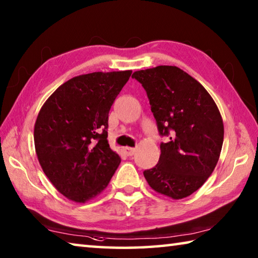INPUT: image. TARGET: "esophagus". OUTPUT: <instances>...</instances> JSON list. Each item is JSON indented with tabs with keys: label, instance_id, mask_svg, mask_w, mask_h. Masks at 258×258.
Here are the masks:
<instances>
[{
	"label": "esophagus",
	"instance_id": "34e87169",
	"mask_svg": "<svg viewBox=\"0 0 258 258\" xmlns=\"http://www.w3.org/2000/svg\"><path fill=\"white\" fill-rule=\"evenodd\" d=\"M124 154L127 156H133L135 154V148H131V147H124L123 148Z\"/></svg>",
	"mask_w": 258,
	"mask_h": 258
}]
</instances>
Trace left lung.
<instances>
[{"instance_id":"obj_1","label":"left lung","mask_w":258,"mask_h":258,"mask_svg":"<svg viewBox=\"0 0 258 258\" xmlns=\"http://www.w3.org/2000/svg\"><path fill=\"white\" fill-rule=\"evenodd\" d=\"M145 87L160 135L159 161L143 172L152 189L172 199L189 197L211 176L224 139V125L206 89L176 66L134 72Z\"/></svg>"}]
</instances>
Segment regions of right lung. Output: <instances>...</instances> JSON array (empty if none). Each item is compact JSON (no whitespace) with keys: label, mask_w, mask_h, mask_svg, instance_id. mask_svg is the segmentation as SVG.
<instances>
[{"label":"right lung","mask_w":258,"mask_h":258,"mask_svg":"<svg viewBox=\"0 0 258 258\" xmlns=\"http://www.w3.org/2000/svg\"><path fill=\"white\" fill-rule=\"evenodd\" d=\"M132 71L73 77L43 104L34 126L37 159L53 186L84 204L106 189L120 164L108 143V115Z\"/></svg>","instance_id":"1"}]
</instances>
